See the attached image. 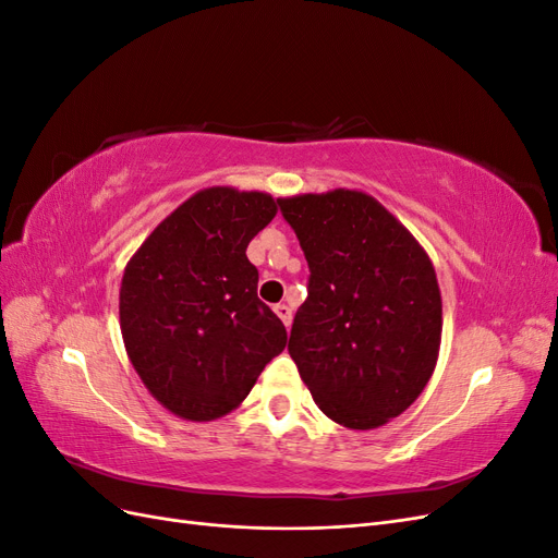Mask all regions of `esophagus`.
<instances>
[{
  "instance_id": "obj_1",
  "label": "esophagus",
  "mask_w": 558,
  "mask_h": 558,
  "mask_svg": "<svg viewBox=\"0 0 558 558\" xmlns=\"http://www.w3.org/2000/svg\"><path fill=\"white\" fill-rule=\"evenodd\" d=\"M275 314L283 320L286 328H291V320H293V310L286 305V302H279V305H275Z\"/></svg>"
}]
</instances>
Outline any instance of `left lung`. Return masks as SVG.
Returning <instances> with one entry per match:
<instances>
[{"mask_svg":"<svg viewBox=\"0 0 558 558\" xmlns=\"http://www.w3.org/2000/svg\"><path fill=\"white\" fill-rule=\"evenodd\" d=\"M310 265L289 353L318 410L369 430L424 391L440 353L442 295L414 234L363 191L281 197Z\"/></svg>","mask_w":558,"mask_h":558,"instance_id":"left-lung-1","label":"left lung"}]
</instances>
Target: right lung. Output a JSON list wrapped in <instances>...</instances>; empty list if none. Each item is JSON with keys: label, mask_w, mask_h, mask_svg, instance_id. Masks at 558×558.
<instances>
[{"label": "right lung", "mask_w": 558, "mask_h": 558, "mask_svg": "<svg viewBox=\"0 0 558 558\" xmlns=\"http://www.w3.org/2000/svg\"><path fill=\"white\" fill-rule=\"evenodd\" d=\"M260 191L211 185L179 205L128 260L118 314L128 359L165 410L226 416L283 351L246 246L277 216Z\"/></svg>", "instance_id": "1"}]
</instances>
